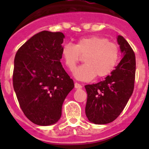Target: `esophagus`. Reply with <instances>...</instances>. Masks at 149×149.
I'll list each match as a JSON object with an SVG mask.
<instances>
[{
    "label": "esophagus",
    "instance_id": "esophagus-1",
    "mask_svg": "<svg viewBox=\"0 0 149 149\" xmlns=\"http://www.w3.org/2000/svg\"><path fill=\"white\" fill-rule=\"evenodd\" d=\"M74 86H75V88H76V89L82 88V85H80V84H78V83H75Z\"/></svg>",
    "mask_w": 149,
    "mask_h": 149
}]
</instances>
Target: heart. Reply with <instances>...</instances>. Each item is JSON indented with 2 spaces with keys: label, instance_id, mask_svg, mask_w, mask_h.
I'll return each instance as SVG.
<instances>
[{
  "label": "heart",
  "instance_id": "heart-1",
  "mask_svg": "<svg viewBox=\"0 0 149 149\" xmlns=\"http://www.w3.org/2000/svg\"><path fill=\"white\" fill-rule=\"evenodd\" d=\"M84 56V64L73 70V77L79 81H91L107 77L115 69L120 57V49L116 43L101 36H88L79 38L76 45L65 43L61 49V56L70 70Z\"/></svg>",
  "mask_w": 149,
  "mask_h": 149
}]
</instances>
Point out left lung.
<instances>
[{"label":"left lung","instance_id":"obj_1","mask_svg":"<svg viewBox=\"0 0 149 149\" xmlns=\"http://www.w3.org/2000/svg\"><path fill=\"white\" fill-rule=\"evenodd\" d=\"M117 40L123 58L115 70L103 81L85 86L87 93L86 115L96 125H105L115 120L134 91L135 55L123 36H118Z\"/></svg>","mask_w":149,"mask_h":149}]
</instances>
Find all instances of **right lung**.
Segmentation results:
<instances>
[{"instance_id":"add662e5","label":"right lung","mask_w":149,"mask_h":149,"mask_svg":"<svg viewBox=\"0 0 149 149\" xmlns=\"http://www.w3.org/2000/svg\"><path fill=\"white\" fill-rule=\"evenodd\" d=\"M65 36L42 31L17 50L13 86L23 113L38 125H53L62 115V107L74 83L60 63Z\"/></svg>"}]
</instances>
